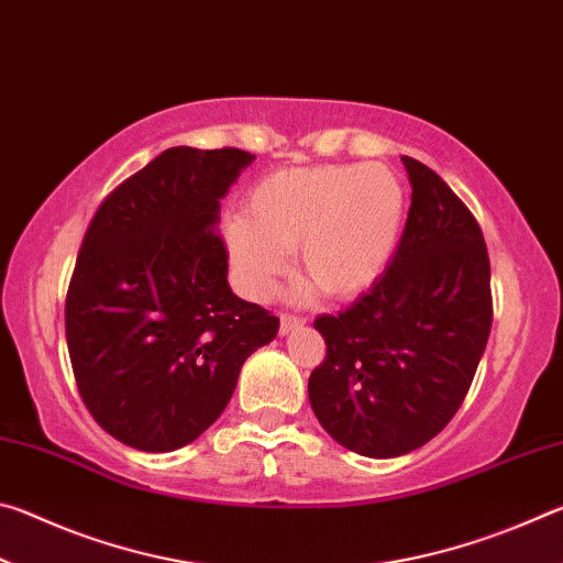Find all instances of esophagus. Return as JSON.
<instances>
[{
	"label": "esophagus",
	"mask_w": 563,
	"mask_h": 563,
	"mask_svg": "<svg viewBox=\"0 0 563 563\" xmlns=\"http://www.w3.org/2000/svg\"><path fill=\"white\" fill-rule=\"evenodd\" d=\"M305 325V318L300 316H290V312H285V316H280V332L285 335V332H290L295 328H302Z\"/></svg>",
	"instance_id": "34e87169"
}]
</instances>
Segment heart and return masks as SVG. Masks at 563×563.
<instances>
[{
	"instance_id": "1",
	"label": "heart",
	"mask_w": 563,
	"mask_h": 563,
	"mask_svg": "<svg viewBox=\"0 0 563 563\" xmlns=\"http://www.w3.org/2000/svg\"><path fill=\"white\" fill-rule=\"evenodd\" d=\"M407 188L393 168L325 164L263 176L243 216L223 223L243 285L265 298L298 247L302 275L330 295L355 298L393 261L407 218Z\"/></svg>"
}]
</instances>
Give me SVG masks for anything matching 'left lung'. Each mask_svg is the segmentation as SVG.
I'll return each mask as SVG.
<instances>
[{"mask_svg": "<svg viewBox=\"0 0 563 563\" xmlns=\"http://www.w3.org/2000/svg\"><path fill=\"white\" fill-rule=\"evenodd\" d=\"M402 161L412 206L397 251L350 308L316 318L325 360L308 383L322 430L373 460L419 450L450 424L494 316L474 213L430 166Z\"/></svg>", "mask_w": 563, "mask_h": 563, "instance_id": "1", "label": "left lung"}]
</instances>
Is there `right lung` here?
<instances>
[{
  "instance_id": "1",
  "label": "right lung",
  "mask_w": 563,
  "mask_h": 563,
  "mask_svg": "<svg viewBox=\"0 0 563 563\" xmlns=\"http://www.w3.org/2000/svg\"><path fill=\"white\" fill-rule=\"evenodd\" d=\"M253 154L174 146L103 198L66 290L84 405L111 437L174 452L201 437L280 320L228 288L221 198Z\"/></svg>"
}]
</instances>
